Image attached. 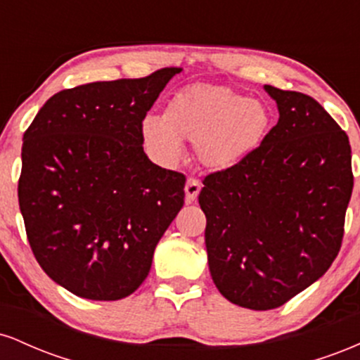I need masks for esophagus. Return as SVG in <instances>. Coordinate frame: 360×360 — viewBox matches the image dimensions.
<instances>
[{"label":"esophagus","instance_id":"34e87169","mask_svg":"<svg viewBox=\"0 0 360 360\" xmlns=\"http://www.w3.org/2000/svg\"><path fill=\"white\" fill-rule=\"evenodd\" d=\"M201 191V183L198 179H191L189 177L188 181H186V186H184V193H186V203H193L194 200L198 198V194Z\"/></svg>","mask_w":360,"mask_h":360}]
</instances>
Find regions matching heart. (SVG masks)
Masks as SVG:
<instances>
[{
    "label": "heart",
    "mask_w": 360,
    "mask_h": 360,
    "mask_svg": "<svg viewBox=\"0 0 360 360\" xmlns=\"http://www.w3.org/2000/svg\"><path fill=\"white\" fill-rule=\"evenodd\" d=\"M269 127L271 110L264 101L226 86L193 84L167 101L162 118L143 120L142 137L160 162H176L183 142H189L205 167L223 171L257 148Z\"/></svg>",
    "instance_id": "1"
}]
</instances>
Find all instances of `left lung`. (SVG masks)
<instances>
[{"instance_id": "1", "label": "left lung", "mask_w": 360, "mask_h": 360, "mask_svg": "<svg viewBox=\"0 0 360 360\" xmlns=\"http://www.w3.org/2000/svg\"><path fill=\"white\" fill-rule=\"evenodd\" d=\"M279 120L198 201L214 286L242 308H278L335 260L352 196L349 137L308 94L264 86Z\"/></svg>"}]
</instances>
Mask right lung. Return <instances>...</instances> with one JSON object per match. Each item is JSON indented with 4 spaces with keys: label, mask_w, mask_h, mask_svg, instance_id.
Wrapping results in <instances>:
<instances>
[{
    "label": "right lung",
    "mask_w": 360,
    "mask_h": 360,
    "mask_svg": "<svg viewBox=\"0 0 360 360\" xmlns=\"http://www.w3.org/2000/svg\"><path fill=\"white\" fill-rule=\"evenodd\" d=\"M179 68L59 91L23 135L18 203L37 262L72 295L127 298L184 205L186 177L143 152L142 122Z\"/></svg>",
    "instance_id": "add662e5"
}]
</instances>
